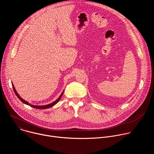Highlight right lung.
<instances>
[{"label":"right lung","mask_w":154,"mask_h":154,"mask_svg":"<svg viewBox=\"0 0 154 154\" xmlns=\"http://www.w3.org/2000/svg\"><path fill=\"white\" fill-rule=\"evenodd\" d=\"M12 86H13V90H14V93H15V94H16V95L17 96V97L19 98V99L21 101V102H23V103H24L25 104H27V105H29V106H32V107H33V108H37V109H46V108H50V107H52V106H53L54 105H55L60 100V99L61 98V96H63V92H62V93L61 94V95H60V96L55 100V101H54V102H52V103H50V104H48V105H40V106H38V105H32V104H30V103H29L28 102H27V101H26L25 100H24L23 99H22L20 97V96L17 94V93L16 92V89H15V88H14V85H13V84H12Z\"/></svg>","instance_id":"right-lung-1"}]
</instances>
